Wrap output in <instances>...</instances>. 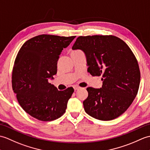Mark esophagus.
Returning <instances> with one entry per match:
<instances>
[{"label": "esophagus", "mask_w": 150, "mask_h": 150, "mask_svg": "<svg viewBox=\"0 0 150 150\" xmlns=\"http://www.w3.org/2000/svg\"><path fill=\"white\" fill-rule=\"evenodd\" d=\"M74 91H77V90L80 88V87H79V86H75L74 87Z\"/></svg>", "instance_id": "1"}]
</instances>
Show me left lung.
Listing matches in <instances>:
<instances>
[{"label": "left lung", "mask_w": 150, "mask_h": 150, "mask_svg": "<svg viewBox=\"0 0 150 150\" xmlns=\"http://www.w3.org/2000/svg\"><path fill=\"white\" fill-rule=\"evenodd\" d=\"M73 50L85 52L87 71L102 76V87H88V96L83 103L92 117L110 121L122 115L134 101L140 84L138 62L126 43L112 35L79 36Z\"/></svg>", "instance_id": "obj_1"}]
</instances>
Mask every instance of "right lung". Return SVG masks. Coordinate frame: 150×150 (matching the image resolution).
I'll return each mask as SVG.
<instances>
[{
    "instance_id": "add662e5",
    "label": "right lung",
    "mask_w": 150,
    "mask_h": 150,
    "mask_svg": "<svg viewBox=\"0 0 150 150\" xmlns=\"http://www.w3.org/2000/svg\"><path fill=\"white\" fill-rule=\"evenodd\" d=\"M75 36L40 35L26 41L16 56L12 88L24 110L42 121H51L65 112L74 88L64 91L49 83L57 73L59 55Z\"/></svg>"
}]
</instances>
